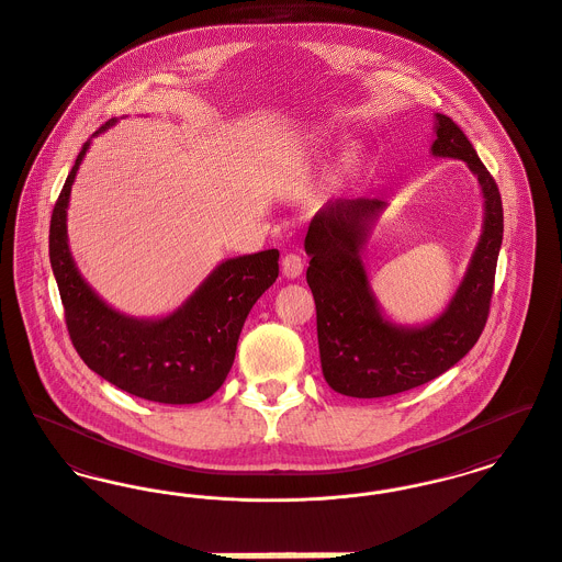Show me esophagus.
Wrapping results in <instances>:
<instances>
[{"label":"esophagus","mask_w":562,"mask_h":562,"mask_svg":"<svg viewBox=\"0 0 562 562\" xmlns=\"http://www.w3.org/2000/svg\"><path fill=\"white\" fill-rule=\"evenodd\" d=\"M281 266H283V274L288 279H296L304 270V260L300 258L299 254H288V256H283Z\"/></svg>","instance_id":"1"}]
</instances>
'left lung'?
Returning <instances> with one entry per match:
<instances>
[{"label": "left lung", "mask_w": 562, "mask_h": 562, "mask_svg": "<svg viewBox=\"0 0 562 562\" xmlns=\"http://www.w3.org/2000/svg\"><path fill=\"white\" fill-rule=\"evenodd\" d=\"M435 157L462 159L484 195L480 243L446 311L424 326L390 322L374 299L362 249L385 200H330L304 238L306 283L317 308L322 371L328 385L353 398L407 392L446 373L477 342L487 322L503 243L501 193L471 140L446 114H435Z\"/></svg>", "instance_id": "1"}]
</instances>
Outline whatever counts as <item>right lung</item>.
I'll list each match as a JSON object with an SVG mask.
<instances>
[{
  "mask_svg": "<svg viewBox=\"0 0 562 562\" xmlns=\"http://www.w3.org/2000/svg\"><path fill=\"white\" fill-rule=\"evenodd\" d=\"M104 123L95 134L113 125ZM82 145L50 217L48 256L78 356L93 371L138 398L193 405L213 396L232 369L243 324L279 277V251L220 263L177 311L159 319L123 315L100 299L76 268L68 245V202Z\"/></svg>",
  "mask_w": 562,
  "mask_h": 562,
  "instance_id": "add662e5",
  "label": "right lung"
}]
</instances>
